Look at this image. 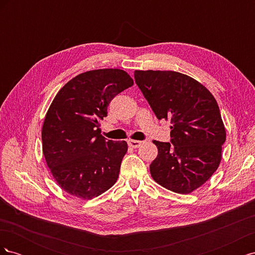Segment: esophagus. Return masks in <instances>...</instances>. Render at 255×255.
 <instances>
[{"instance_id":"34e87169","label":"esophagus","mask_w":255,"mask_h":255,"mask_svg":"<svg viewBox=\"0 0 255 255\" xmlns=\"http://www.w3.org/2000/svg\"><path fill=\"white\" fill-rule=\"evenodd\" d=\"M128 145L130 146V148H134V149H137V148H139L140 146V144H141V141H139V140H128Z\"/></svg>"}]
</instances>
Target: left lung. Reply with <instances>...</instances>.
Masks as SVG:
<instances>
[{
    "mask_svg": "<svg viewBox=\"0 0 255 255\" xmlns=\"http://www.w3.org/2000/svg\"><path fill=\"white\" fill-rule=\"evenodd\" d=\"M134 76L157 119L172 125L171 143L153 141L158 150L150 165L153 180L176 194H190L220 165L227 134L217 101L180 72L136 70Z\"/></svg>",
    "mask_w": 255,
    "mask_h": 255,
    "instance_id": "left-lung-1",
    "label": "left lung"
}]
</instances>
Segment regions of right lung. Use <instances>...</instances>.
I'll use <instances>...</instances> for the list:
<instances>
[{
  "mask_svg": "<svg viewBox=\"0 0 255 255\" xmlns=\"http://www.w3.org/2000/svg\"><path fill=\"white\" fill-rule=\"evenodd\" d=\"M133 84L120 69H98L76 75L54 98L42 126V152L68 194L90 200L117 182L128 143L105 140L100 121L112 100Z\"/></svg>",
  "mask_w": 255,
  "mask_h": 255,
  "instance_id": "right-lung-1",
  "label": "right lung"
}]
</instances>
